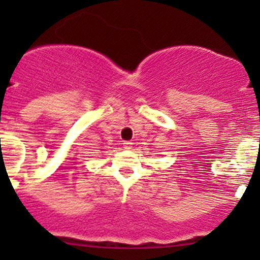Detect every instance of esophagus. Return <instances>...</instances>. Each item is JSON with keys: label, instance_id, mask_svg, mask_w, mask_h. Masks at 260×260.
<instances>
[{"label": "esophagus", "instance_id": "1", "mask_svg": "<svg viewBox=\"0 0 260 260\" xmlns=\"http://www.w3.org/2000/svg\"><path fill=\"white\" fill-rule=\"evenodd\" d=\"M132 145H133V143L131 142V141H125V142L123 143V147H124L125 149H131V148H132Z\"/></svg>", "mask_w": 260, "mask_h": 260}]
</instances>
